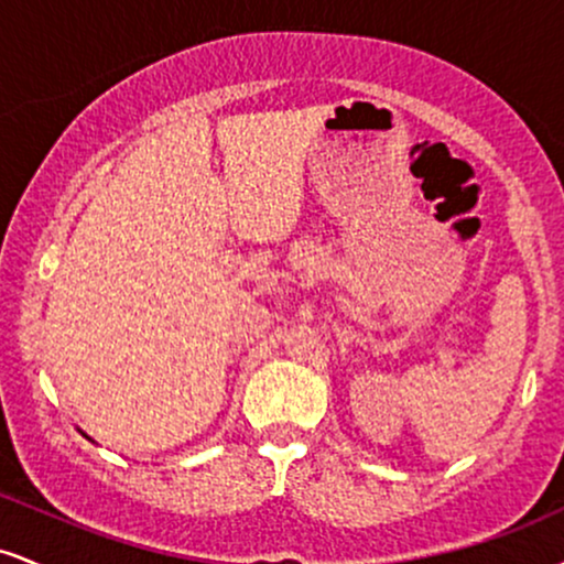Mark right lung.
<instances>
[{
    "mask_svg": "<svg viewBox=\"0 0 564 564\" xmlns=\"http://www.w3.org/2000/svg\"><path fill=\"white\" fill-rule=\"evenodd\" d=\"M84 437H89V435H84ZM89 440H93V437H89Z\"/></svg>",
    "mask_w": 564,
    "mask_h": 564,
    "instance_id": "add662e5",
    "label": "right lung"
}]
</instances>
